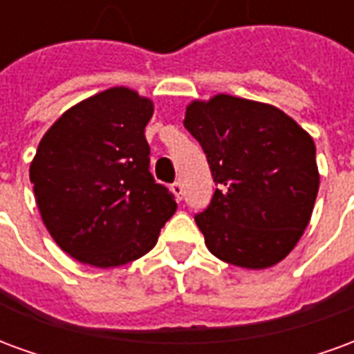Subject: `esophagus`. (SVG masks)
I'll use <instances>...</instances> for the list:
<instances>
[{
  "instance_id": "obj_1",
  "label": "esophagus",
  "mask_w": 354,
  "mask_h": 354,
  "mask_svg": "<svg viewBox=\"0 0 354 354\" xmlns=\"http://www.w3.org/2000/svg\"><path fill=\"white\" fill-rule=\"evenodd\" d=\"M170 189H172V193H174V197H176L178 201H182V195H184V185L180 184V182H174V184L170 185Z\"/></svg>"
}]
</instances>
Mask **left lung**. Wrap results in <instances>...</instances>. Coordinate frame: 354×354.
Instances as JSON below:
<instances>
[{"label":"left lung","instance_id":"1","mask_svg":"<svg viewBox=\"0 0 354 354\" xmlns=\"http://www.w3.org/2000/svg\"><path fill=\"white\" fill-rule=\"evenodd\" d=\"M218 185L195 216L216 258L267 269L288 256L311 220L320 174L311 134L282 109L214 94L185 108Z\"/></svg>","mask_w":354,"mask_h":354}]
</instances>
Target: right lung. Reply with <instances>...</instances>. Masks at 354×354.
<instances>
[{"instance_id":"obj_1","label":"right lung","mask_w":354,"mask_h":354,"mask_svg":"<svg viewBox=\"0 0 354 354\" xmlns=\"http://www.w3.org/2000/svg\"><path fill=\"white\" fill-rule=\"evenodd\" d=\"M151 115L149 98L111 87L66 109L43 134L30 162L37 210L55 243L81 263L138 260L176 212L149 172Z\"/></svg>"}]
</instances>
